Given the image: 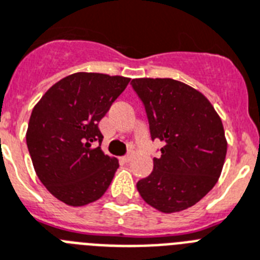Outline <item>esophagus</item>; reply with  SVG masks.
I'll return each instance as SVG.
<instances>
[{"label": "esophagus", "instance_id": "1", "mask_svg": "<svg viewBox=\"0 0 260 260\" xmlns=\"http://www.w3.org/2000/svg\"><path fill=\"white\" fill-rule=\"evenodd\" d=\"M129 160H131V155H125V156H123V157H120V161H121L123 164L129 163Z\"/></svg>", "mask_w": 260, "mask_h": 260}]
</instances>
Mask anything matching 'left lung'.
Segmentation results:
<instances>
[{"label":"left lung","mask_w":260,"mask_h":260,"mask_svg":"<svg viewBox=\"0 0 260 260\" xmlns=\"http://www.w3.org/2000/svg\"><path fill=\"white\" fill-rule=\"evenodd\" d=\"M152 140H160L153 171L137 181L140 196L156 210H187L212 189L224 164L227 141L219 115L203 94L172 79H135Z\"/></svg>","instance_id":"8db88e82"}]
</instances>
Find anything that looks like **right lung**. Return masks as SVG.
I'll return each mask as SVG.
<instances>
[{
  "mask_svg": "<svg viewBox=\"0 0 260 260\" xmlns=\"http://www.w3.org/2000/svg\"><path fill=\"white\" fill-rule=\"evenodd\" d=\"M129 79L73 73L48 89L31 112L26 144L46 189L73 207L100 199L119 161L101 151L99 123Z\"/></svg>",
  "mask_w": 260,
  "mask_h": 260,
  "instance_id": "1",
  "label": "right lung"
}]
</instances>
